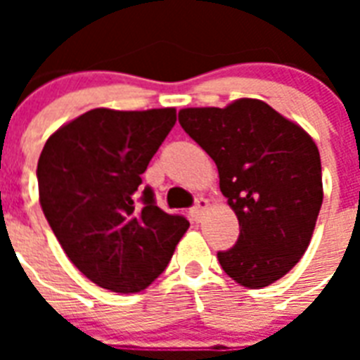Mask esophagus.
<instances>
[{"mask_svg":"<svg viewBox=\"0 0 360 360\" xmlns=\"http://www.w3.org/2000/svg\"><path fill=\"white\" fill-rule=\"evenodd\" d=\"M207 207H209L207 200H205V198H198L196 203H194V207L191 209V217L196 220V222H200V220H202L203 211H205Z\"/></svg>","mask_w":360,"mask_h":360,"instance_id":"esophagus-1","label":"esophagus"}]
</instances>
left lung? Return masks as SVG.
<instances>
[{
  "label": "left lung",
  "instance_id": "left-lung-1",
  "mask_svg": "<svg viewBox=\"0 0 360 360\" xmlns=\"http://www.w3.org/2000/svg\"><path fill=\"white\" fill-rule=\"evenodd\" d=\"M179 123L214 160L239 220L237 243L217 254L224 273L250 290L282 278L307 252L323 202L314 140L256 98L185 108Z\"/></svg>",
  "mask_w": 360,
  "mask_h": 360
}]
</instances>
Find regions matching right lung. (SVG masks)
<instances>
[{
    "label": "right lung",
    "mask_w": 360,
    "mask_h": 360,
    "mask_svg": "<svg viewBox=\"0 0 360 360\" xmlns=\"http://www.w3.org/2000/svg\"><path fill=\"white\" fill-rule=\"evenodd\" d=\"M175 121V108L89 110L56 130L39 157L42 213L70 262L104 290H146L191 226L157 207L151 186L141 191Z\"/></svg>",
    "instance_id": "obj_1"
}]
</instances>
